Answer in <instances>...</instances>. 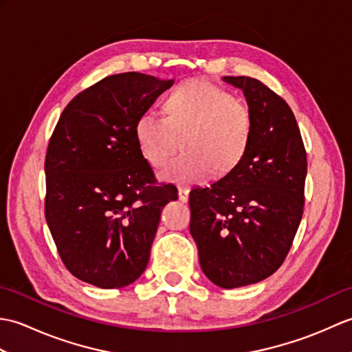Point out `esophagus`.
Wrapping results in <instances>:
<instances>
[{
    "label": "esophagus",
    "mask_w": 352,
    "mask_h": 352,
    "mask_svg": "<svg viewBox=\"0 0 352 352\" xmlns=\"http://www.w3.org/2000/svg\"><path fill=\"white\" fill-rule=\"evenodd\" d=\"M178 199H180L182 203H188V199H189V189L188 188H183V186L178 188Z\"/></svg>",
    "instance_id": "esophagus-1"
}]
</instances>
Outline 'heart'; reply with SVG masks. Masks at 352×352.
Wrapping results in <instances>:
<instances>
[{
	"instance_id": "1",
	"label": "heart",
	"mask_w": 352,
	"mask_h": 352,
	"mask_svg": "<svg viewBox=\"0 0 352 352\" xmlns=\"http://www.w3.org/2000/svg\"><path fill=\"white\" fill-rule=\"evenodd\" d=\"M252 134L246 104L216 85L184 81L164 101V116L142 113L134 125L142 157L159 168L182 145L184 153L172 159L162 178L197 183L208 175H226L242 162Z\"/></svg>"
}]
</instances>
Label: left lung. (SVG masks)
<instances>
[{
	"instance_id": "obj_1",
	"label": "left lung",
	"mask_w": 352,
	"mask_h": 352,
	"mask_svg": "<svg viewBox=\"0 0 352 352\" xmlns=\"http://www.w3.org/2000/svg\"><path fill=\"white\" fill-rule=\"evenodd\" d=\"M222 80L245 95L251 142L226 177L190 190V234L207 278L234 289L267 278L286 258L302 218L307 155L281 96L251 77Z\"/></svg>"
}]
</instances>
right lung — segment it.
I'll return each mask as SVG.
<instances>
[{
	"label": "right lung",
	"instance_id": "1",
	"mask_svg": "<svg viewBox=\"0 0 352 352\" xmlns=\"http://www.w3.org/2000/svg\"><path fill=\"white\" fill-rule=\"evenodd\" d=\"M172 85L116 74L78 94L58 119L45 157V218L65 266L81 281L119 289L145 271L177 188L155 184L134 125Z\"/></svg>",
	"mask_w": 352,
	"mask_h": 352
}]
</instances>
